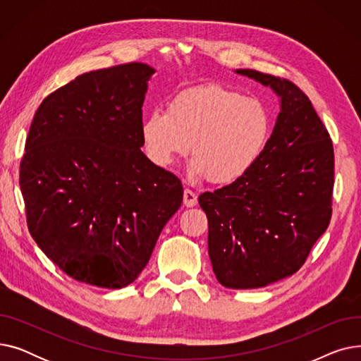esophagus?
Returning <instances> with one entry per match:
<instances>
[{"mask_svg":"<svg viewBox=\"0 0 361 361\" xmlns=\"http://www.w3.org/2000/svg\"><path fill=\"white\" fill-rule=\"evenodd\" d=\"M183 202L187 207H193L197 204V195L190 190V188H185L184 190V196H183Z\"/></svg>","mask_w":361,"mask_h":361,"instance_id":"34e87169","label":"esophagus"}]
</instances>
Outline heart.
<instances>
[{"instance_id": "obj_1", "label": "heart", "mask_w": 361, "mask_h": 361, "mask_svg": "<svg viewBox=\"0 0 361 361\" xmlns=\"http://www.w3.org/2000/svg\"><path fill=\"white\" fill-rule=\"evenodd\" d=\"M271 127L269 111L259 99L209 83L181 90L166 111H152L142 124V139L155 165H173L190 149L193 174L231 184L257 164Z\"/></svg>"}]
</instances>
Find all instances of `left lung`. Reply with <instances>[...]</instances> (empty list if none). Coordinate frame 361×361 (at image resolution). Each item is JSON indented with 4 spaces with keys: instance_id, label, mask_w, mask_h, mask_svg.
<instances>
[{
    "instance_id": "1",
    "label": "left lung",
    "mask_w": 361,
    "mask_h": 361,
    "mask_svg": "<svg viewBox=\"0 0 361 361\" xmlns=\"http://www.w3.org/2000/svg\"><path fill=\"white\" fill-rule=\"evenodd\" d=\"M237 74L269 86L281 111L257 164L240 180L199 196L207 249L226 288L267 287L306 262L332 215L334 147L310 99L293 82L256 70Z\"/></svg>"
}]
</instances>
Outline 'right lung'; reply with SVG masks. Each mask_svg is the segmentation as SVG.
Masks as SVG:
<instances>
[{
    "label": "right lung",
    "instance_id": "obj_1",
    "mask_svg": "<svg viewBox=\"0 0 361 361\" xmlns=\"http://www.w3.org/2000/svg\"><path fill=\"white\" fill-rule=\"evenodd\" d=\"M155 68L85 73L35 112L20 162L29 233L75 281L123 288L145 269L183 202L181 181L140 150Z\"/></svg>",
    "mask_w": 361,
    "mask_h": 361
}]
</instances>
